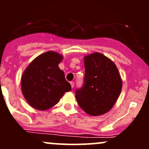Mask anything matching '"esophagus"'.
<instances>
[{
  "label": "esophagus",
  "mask_w": 149,
  "mask_h": 149,
  "mask_svg": "<svg viewBox=\"0 0 149 149\" xmlns=\"http://www.w3.org/2000/svg\"><path fill=\"white\" fill-rule=\"evenodd\" d=\"M70 85H71V88H73V86H74V83L73 82H70Z\"/></svg>",
  "instance_id": "obj_1"
}]
</instances>
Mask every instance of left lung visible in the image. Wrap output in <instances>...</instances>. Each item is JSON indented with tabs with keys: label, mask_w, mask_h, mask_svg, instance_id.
Masks as SVG:
<instances>
[{
	"label": "left lung",
	"mask_w": 149,
	"mask_h": 149,
	"mask_svg": "<svg viewBox=\"0 0 149 149\" xmlns=\"http://www.w3.org/2000/svg\"><path fill=\"white\" fill-rule=\"evenodd\" d=\"M84 85L76 90L78 105L90 116L103 115L112 109L122 90L117 66L100 52L84 57Z\"/></svg>",
	"instance_id": "8db88e82"
}]
</instances>
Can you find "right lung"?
<instances>
[{
    "instance_id": "right-lung-1",
    "label": "right lung",
    "mask_w": 149,
    "mask_h": 149,
    "mask_svg": "<svg viewBox=\"0 0 149 149\" xmlns=\"http://www.w3.org/2000/svg\"><path fill=\"white\" fill-rule=\"evenodd\" d=\"M63 55L54 51L40 54L29 64L22 74L21 88L31 107L45 111L56 105L65 92L71 90L59 68Z\"/></svg>"
}]
</instances>
